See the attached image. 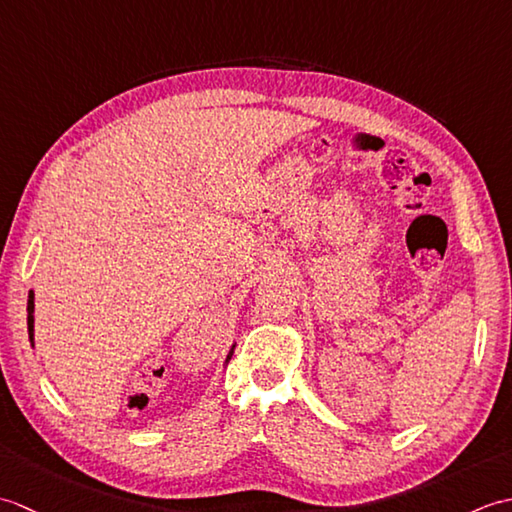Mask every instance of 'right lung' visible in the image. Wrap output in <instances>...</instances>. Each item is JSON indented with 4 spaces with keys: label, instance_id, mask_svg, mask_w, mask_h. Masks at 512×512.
Wrapping results in <instances>:
<instances>
[{
    "label": "right lung",
    "instance_id": "right-lung-1",
    "mask_svg": "<svg viewBox=\"0 0 512 512\" xmlns=\"http://www.w3.org/2000/svg\"><path fill=\"white\" fill-rule=\"evenodd\" d=\"M32 312H35V295H32V290H30V295H28V334H30V341H32V332H35V317H32ZM231 356H233V350L228 352L226 363L231 361Z\"/></svg>",
    "mask_w": 512,
    "mask_h": 512
}]
</instances>
